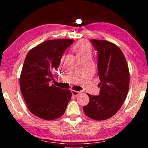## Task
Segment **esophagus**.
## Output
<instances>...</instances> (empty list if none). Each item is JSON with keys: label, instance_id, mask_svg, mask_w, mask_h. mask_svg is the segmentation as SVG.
Returning <instances> with one entry per match:
<instances>
[{"label": "esophagus", "instance_id": "1", "mask_svg": "<svg viewBox=\"0 0 148 148\" xmlns=\"http://www.w3.org/2000/svg\"><path fill=\"white\" fill-rule=\"evenodd\" d=\"M71 92H72V94L74 96H77V95L79 93V91H74V90H72Z\"/></svg>", "mask_w": 148, "mask_h": 148}]
</instances>
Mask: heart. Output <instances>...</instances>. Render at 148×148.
I'll use <instances>...</instances> for the list:
<instances>
[{"mask_svg": "<svg viewBox=\"0 0 148 148\" xmlns=\"http://www.w3.org/2000/svg\"><path fill=\"white\" fill-rule=\"evenodd\" d=\"M74 51L76 53L77 57H78L84 56V55H91V49L87 42L81 40L74 45Z\"/></svg>", "mask_w": 148, "mask_h": 148, "instance_id": "obj_1", "label": "heart"}]
</instances>
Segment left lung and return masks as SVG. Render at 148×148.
<instances>
[{"mask_svg": "<svg viewBox=\"0 0 148 148\" xmlns=\"http://www.w3.org/2000/svg\"><path fill=\"white\" fill-rule=\"evenodd\" d=\"M98 53V75L101 87L98 96L87 93L89 102L84 106L87 117L97 121L110 118L119 111L129 91L130 74L123 53L116 44L92 39Z\"/></svg>", "mask_w": 148, "mask_h": 148, "instance_id": "left-lung-1", "label": "left lung"}]
</instances>
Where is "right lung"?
Returning a JSON list of instances; mask_svg holds the SVG:
<instances>
[{"instance_id": "1", "label": "right lung", "mask_w": 148, "mask_h": 148, "mask_svg": "<svg viewBox=\"0 0 148 148\" xmlns=\"http://www.w3.org/2000/svg\"><path fill=\"white\" fill-rule=\"evenodd\" d=\"M72 39L49 40L28 52L19 78L22 95L29 111L45 120L61 117L71 99L72 92L49 84Z\"/></svg>"}]
</instances>
